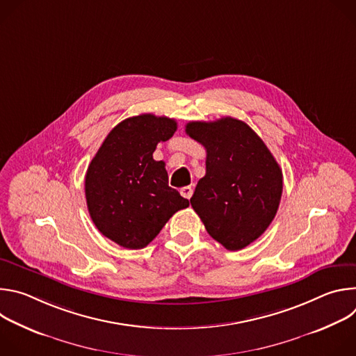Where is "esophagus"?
<instances>
[{
	"instance_id": "1",
	"label": "esophagus",
	"mask_w": 356,
	"mask_h": 356,
	"mask_svg": "<svg viewBox=\"0 0 356 356\" xmlns=\"http://www.w3.org/2000/svg\"><path fill=\"white\" fill-rule=\"evenodd\" d=\"M180 194H181L184 198L190 200V197L193 195V188H191V186H186V187L180 188Z\"/></svg>"
}]
</instances>
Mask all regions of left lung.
Segmentation results:
<instances>
[{
    "label": "left lung",
    "mask_w": 356,
    "mask_h": 356,
    "mask_svg": "<svg viewBox=\"0 0 356 356\" xmlns=\"http://www.w3.org/2000/svg\"><path fill=\"white\" fill-rule=\"evenodd\" d=\"M186 134L207 152L206 176L195 186L191 207L211 238L228 250L243 249L266 231L277 213L282 169L243 121H193Z\"/></svg>",
    "instance_id": "1"
}]
</instances>
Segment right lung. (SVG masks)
<instances>
[{
    "label": "right lung",
    "instance_id": "right-lung-1",
    "mask_svg": "<svg viewBox=\"0 0 356 356\" xmlns=\"http://www.w3.org/2000/svg\"><path fill=\"white\" fill-rule=\"evenodd\" d=\"M175 120L140 114L120 122L104 139L86 173V200L98 231L127 249L154 241L188 200L169 187L159 142L173 136Z\"/></svg>",
    "mask_w": 356,
    "mask_h": 356
}]
</instances>
